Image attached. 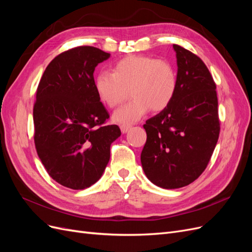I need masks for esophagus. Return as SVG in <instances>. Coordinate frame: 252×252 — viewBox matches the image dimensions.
I'll return each instance as SVG.
<instances>
[{
	"instance_id": "1",
	"label": "esophagus",
	"mask_w": 252,
	"mask_h": 252,
	"mask_svg": "<svg viewBox=\"0 0 252 252\" xmlns=\"http://www.w3.org/2000/svg\"><path fill=\"white\" fill-rule=\"evenodd\" d=\"M130 126H127V125H122L121 126V131L123 133H127L129 130H130Z\"/></svg>"
}]
</instances>
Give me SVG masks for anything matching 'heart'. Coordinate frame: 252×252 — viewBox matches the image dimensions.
<instances>
[{
    "label": "heart",
    "instance_id": "obj_1",
    "mask_svg": "<svg viewBox=\"0 0 252 252\" xmlns=\"http://www.w3.org/2000/svg\"><path fill=\"white\" fill-rule=\"evenodd\" d=\"M178 77L173 66L164 60L147 56H129L94 79L100 101L110 108L117 107L128 96L133 100L112 114L114 123L130 125L142 119L149 109L162 111L168 107L177 93Z\"/></svg>",
    "mask_w": 252,
    "mask_h": 252
}]
</instances>
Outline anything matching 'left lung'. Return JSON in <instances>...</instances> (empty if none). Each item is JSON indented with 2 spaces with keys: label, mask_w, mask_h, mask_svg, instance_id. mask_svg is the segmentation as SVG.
Returning a JSON list of instances; mask_svg holds the SVG:
<instances>
[{
  "label": "left lung",
  "mask_w": 252,
  "mask_h": 252,
  "mask_svg": "<svg viewBox=\"0 0 252 252\" xmlns=\"http://www.w3.org/2000/svg\"><path fill=\"white\" fill-rule=\"evenodd\" d=\"M177 93L168 107L146 121L141 163L148 180L165 189L189 185L205 170L220 133L216 84L203 61L173 45Z\"/></svg>",
  "instance_id": "left-lung-1"
}]
</instances>
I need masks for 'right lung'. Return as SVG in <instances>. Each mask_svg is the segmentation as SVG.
Returning <instances> with one entry per match:
<instances>
[{
  "label": "right lung",
  "instance_id": "1",
  "mask_svg": "<svg viewBox=\"0 0 252 252\" xmlns=\"http://www.w3.org/2000/svg\"><path fill=\"white\" fill-rule=\"evenodd\" d=\"M110 53L91 46L61 53L45 69L33 107L34 144L45 169L65 187L80 190L100 180L118 125L94 89V72Z\"/></svg>",
  "mask_w": 252,
  "mask_h": 252
}]
</instances>
